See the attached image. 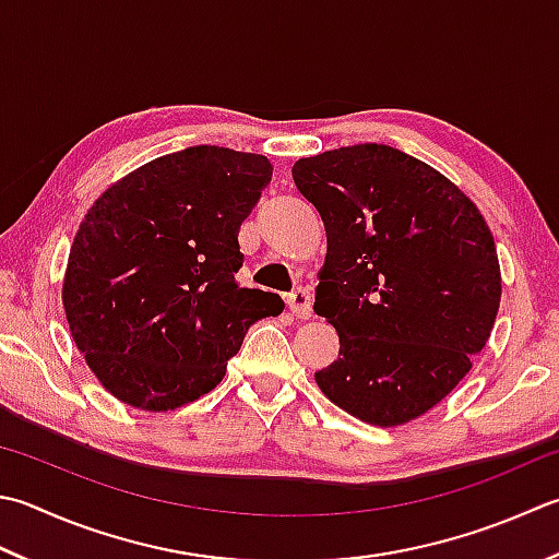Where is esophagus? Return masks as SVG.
Wrapping results in <instances>:
<instances>
[{
	"mask_svg": "<svg viewBox=\"0 0 559 559\" xmlns=\"http://www.w3.org/2000/svg\"><path fill=\"white\" fill-rule=\"evenodd\" d=\"M288 308L295 314V320H310L312 314V295L310 290L298 288L288 295Z\"/></svg>",
	"mask_w": 559,
	"mask_h": 559,
	"instance_id": "obj_1",
	"label": "esophagus"
}]
</instances>
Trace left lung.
I'll return each mask as SVG.
<instances>
[{"instance_id":"8db88e82","label":"left lung","mask_w":559,"mask_h":559,"mask_svg":"<svg viewBox=\"0 0 559 559\" xmlns=\"http://www.w3.org/2000/svg\"><path fill=\"white\" fill-rule=\"evenodd\" d=\"M293 181L326 229L314 312L334 324L338 358L317 385L366 424L421 417L469 373L497 320L483 213L441 171L376 142L298 159Z\"/></svg>"}]
</instances>
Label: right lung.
<instances>
[{
    "label": "right lung",
    "instance_id": "add662e5",
    "mask_svg": "<svg viewBox=\"0 0 559 559\" xmlns=\"http://www.w3.org/2000/svg\"><path fill=\"white\" fill-rule=\"evenodd\" d=\"M273 167L215 145L142 164L98 195L70 249L62 305L72 338L120 402L169 412L207 395L278 295L239 288V225Z\"/></svg>",
    "mask_w": 559,
    "mask_h": 559
}]
</instances>
